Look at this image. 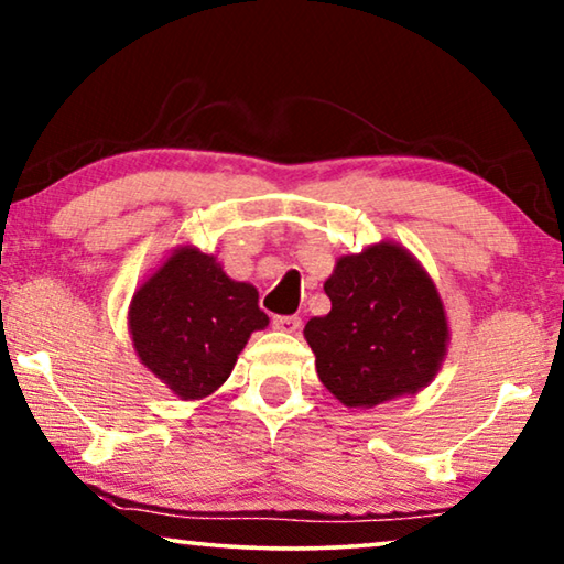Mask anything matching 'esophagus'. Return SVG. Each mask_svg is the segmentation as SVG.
Listing matches in <instances>:
<instances>
[{"label": "esophagus", "instance_id": "34e87169", "mask_svg": "<svg viewBox=\"0 0 564 564\" xmlns=\"http://www.w3.org/2000/svg\"><path fill=\"white\" fill-rule=\"evenodd\" d=\"M273 327L279 332H285V335H296L301 329V319L299 316H273Z\"/></svg>", "mask_w": 564, "mask_h": 564}]
</instances>
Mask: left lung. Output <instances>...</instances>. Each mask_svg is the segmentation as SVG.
Instances as JSON below:
<instances>
[{
    "instance_id": "1",
    "label": "left lung",
    "mask_w": 564,
    "mask_h": 564,
    "mask_svg": "<svg viewBox=\"0 0 564 564\" xmlns=\"http://www.w3.org/2000/svg\"><path fill=\"white\" fill-rule=\"evenodd\" d=\"M332 312L306 322L324 388L347 409L414 395L437 376L449 324L432 275L399 242L343 256L324 281Z\"/></svg>"
}]
</instances>
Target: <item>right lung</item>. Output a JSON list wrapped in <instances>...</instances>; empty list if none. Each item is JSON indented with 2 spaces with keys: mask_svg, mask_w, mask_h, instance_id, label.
Returning a JSON list of instances; mask_svg holds the SVG:
<instances>
[{
  "mask_svg": "<svg viewBox=\"0 0 564 564\" xmlns=\"http://www.w3.org/2000/svg\"><path fill=\"white\" fill-rule=\"evenodd\" d=\"M268 327L252 283L214 256L178 245L132 293L127 329L140 362L184 401H202L232 372L252 332Z\"/></svg>",
  "mask_w": 564,
  "mask_h": 564,
  "instance_id": "right-lung-1",
  "label": "right lung"
}]
</instances>
